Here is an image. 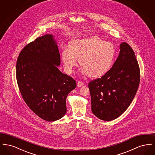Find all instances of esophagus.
Returning <instances> with one entry per match:
<instances>
[{
  "instance_id": "1",
  "label": "esophagus",
  "mask_w": 155,
  "mask_h": 155,
  "mask_svg": "<svg viewBox=\"0 0 155 155\" xmlns=\"http://www.w3.org/2000/svg\"><path fill=\"white\" fill-rule=\"evenodd\" d=\"M84 85V83L81 81H78V82H77V86L78 87H81L82 86H83Z\"/></svg>"
}]
</instances>
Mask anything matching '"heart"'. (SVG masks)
<instances>
[{
	"mask_svg": "<svg viewBox=\"0 0 155 155\" xmlns=\"http://www.w3.org/2000/svg\"><path fill=\"white\" fill-rule=\"evenodd\" d=\"M116 49L111 42L98 37L74 41L70 48L62 50L61 59L68 73H71L79 60L82 74L91 78H99L111 68Z\"/></svg>",
	"mask_w": 155,
	"mask_h": 155,
	"instance_id": "heart-1",
	"label": "heart"
}]
</instances>
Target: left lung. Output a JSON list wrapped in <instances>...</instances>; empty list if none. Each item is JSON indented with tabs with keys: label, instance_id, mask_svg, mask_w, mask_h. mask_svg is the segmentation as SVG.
Masks as SVG:
<instances>
[{
	"label": "left lung",
	"instance_id": "left-lung-1",
	"mask_svg": "<svg viewBox=\"0 0 155 155\" xmlns=\"http://www.w3.org/2000/svg\"><path fill=\"white\" fill-rule=\"evenodd\" d=\"M140 82V70L135 53L129 45L123 42L110 70L89 82L92 113L104 121L117 118L132 102Z\"/></svg>",
	"mask_w": 155,
	"mask_h": 155
}]
</instances>
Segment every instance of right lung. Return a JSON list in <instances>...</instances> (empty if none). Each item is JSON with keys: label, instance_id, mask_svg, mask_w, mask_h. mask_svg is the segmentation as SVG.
Segmentation results:
<instances>
[{"label": "right lung", "instance_id": "add662e5", "mask_svg": "<svg viewBox=\"0 0 155 155\" xmlns=\"http://www.w3.org/2000/svg\"><path fill=\"white\" fill-rule=\"evenodd\" d=\"M60 57L51 34L25 46L16 64V79L24 102L40 118L54 121L64 116L68 94L76 81L58 68Z\"/></svg>", "mask_w": 155, "mask_h": 155}]
</instances>
